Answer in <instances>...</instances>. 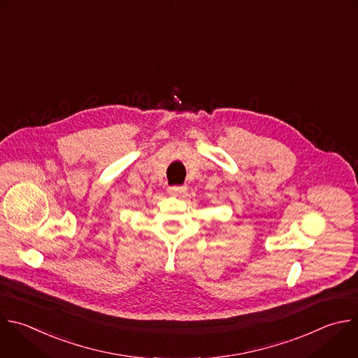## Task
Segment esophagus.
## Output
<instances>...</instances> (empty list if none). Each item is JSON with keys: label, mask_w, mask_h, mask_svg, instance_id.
<instances>
[{"label": "esophagus", "mask_w": 358, "mask_h": 358, "mask_svg": "<svg viewBox=\"0 0 358 358\" xmlns=\"http://www.w3.org/2000/svg\"><path fill=\"white\" fill-rule=\"evenodd\" d=\"M187 188L184 185H171L169 187V192L170 194H174V195H178V194H182Z\"/></svg>", "instance_id": "obj_1"}]
</instances>
